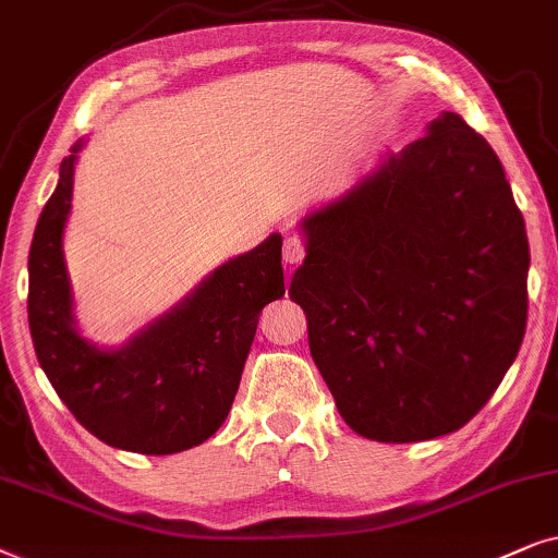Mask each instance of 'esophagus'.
<instances>
[{
  "mask_svg": "<svg viewBox=\"0 0 558 558\" xmlns=\"http://www.w3.org/2000/svg\"><path fill=\"white\" fill-rule=\"evenodd\" d=\"M306 250H303V242L295 234H286L283 240V263L286 265H299Z\"/></svg>",
  "mask_w": 558,
  "mask_h": 558,
  "instance_id": "esophagus-1",
  "label": "esophagus"
}]
</instances>
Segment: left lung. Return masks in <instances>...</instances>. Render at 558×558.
Wrapping results in <instances>:
<instances>
[{"label":"left lung","instance_id":"left-lung-1","mask_svg":"<svg viewBox=\"0 0 558 558\" xmlns=\"http://www.w3.org/2000/svg\"><path fill=\"white\" fill-rule=\"evenodd\" d=\"M301 232L288 295L347 426L411 444L472 421L529 318V236L487 140L444 111Z\"/></svg>","mask_w":558,"mask_h":558}]
</instances>
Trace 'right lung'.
Wrapping results in <instances>:
<instances>
[{"label": "right lung", "instance_id": "add662e5", "mask_svg": "<svg viewBox=\"0 0 558 558\" xmlns=\"http://www.w3.org/2000/svg\"><path fill=\"white\" fill-rule=\"evenodd\" d=\"M81 147L84 140L63 158L29 247L27 318L37 362L81 426L109 447L155 457L198 447L234 403L259 311L286 293L283 236L270 234L227 259L122 347L94 344L76 329L63 259Z\"/></svg>", "mask_w": 558, "mask_h": 558}]
</instances>
